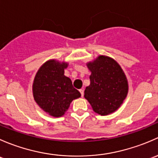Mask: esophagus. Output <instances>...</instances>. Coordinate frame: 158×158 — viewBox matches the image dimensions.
Returning a JSON list of instances; mask_svg holds the SVG:
<instances>
[{
    "instance_id": "esophagus-1",
    "label": "esophagus",
    "mask_w": 158,
    "mask_h": 158,
    "mask_svg": "<svg viewBox=\"0 0 158 158\" xmlns=\"http://www.w3.org/2000/svg\"><path fill=\"white\" fill-rule=\"evenodd\" d=\"M80 93H81V97H84V90H83V89H81V90H80Z\"/></svg>"
}]
</instances>
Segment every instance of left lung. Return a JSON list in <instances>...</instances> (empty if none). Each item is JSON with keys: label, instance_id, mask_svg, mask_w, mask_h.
Listing matches in <instances>:
<instances>
[{"label": "left lung", "instance_id": "left-lung-1", "mask_svg": "<svg viewBox=\"0 0 158 158\" xmlns=\"http://www.w3.org/2000/svg\"><path fill=\"white\" fill-rule=\"evenodd\" d=\"M87 65L91 71L90 84L84 90V97L95 113L101 115L113 113L128 94L124 72L115 60L103 55Z\"/></svg>", "mask_w": 158, "mask_h": 158}]
</instances>
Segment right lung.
<instances>
[{
	"label": "right lung",
	"instance_id": "right-lung-1",
	"mask_svg": "<svg viewBox=\"0 0 158 158\" xmlns=\"http://www.w3.org/2000/svg\"><path fill=\"white\" fill-rule=\"evenodd\" d=\"M67 66V63L49 60L40 68L33 81L35 102L54 117L64 115L72 100L81 96L73 87L71 80L64 76V69Z\"/></svg>",
	"mask_w": 158,
	"mask_h": 158
}]
</instances>
